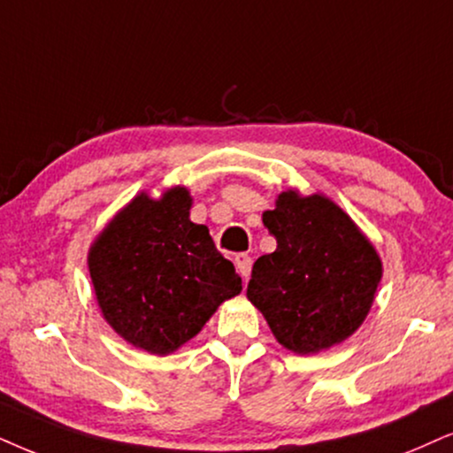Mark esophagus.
<instances>
[{
    "mask_svg": "<svg viewBox=\"0 0 453 453\" xmlns=\"http://www.w3.org/2000/svg\"><path fill=\"white\" fill-rule=\"evenodd\" d=\"M234 263H236V269H238L240 276H242V280H249L250 267H253V259H250V257L246 253H240V255L234 257Z\"/></svg>",
    "mask_w": 453,
    "mask_h": 453,
    "instance_id": "esophagus-1",
    "label": "esophagus"
}]
</instances>
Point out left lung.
Returning <instances> with one entry per match:
<instances>
[{"mask_svg": "<svg viewBox=\"0 0 453 453\" xmlns=\"http://www.w3.org/2000/svg\"><path fill=\"white\" fill-rule=\"evenodd\" d=\"M276 250L255 261L246 296L296 355L341 345L364 324L382 261L357 223L326 194H278L263 213Z\"/></svg>", "mask_w": 453, "mask_h": 453, "instance_id": "left-lung-1", "label": "left lung"}]
</instances>
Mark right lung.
Returning a JSON list of instances; mask_svg holds the SVG:
<instances>
[{
    "mask_svg": "<svg viewBox=\"0 0 453 453\" xmlns=\"http://www.w3.org/2000/svg\"><path fill=\"white\" fill-rule=\"evenodd\" d=\"M184 186L140 192L89 246L88 267L108 326L135 349L169 355L194 339L223 301L242 290L209 227L190 219Z\"/></svg>",
    "mask_w": 453,
    "mask_h": 453,
    "instance_id": "add662e5",
    "label": "right lung"
}]
</instances>
